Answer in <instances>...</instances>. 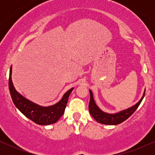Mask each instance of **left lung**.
Masks as SVG:
<instances>
[{"label":"left lung","instance_id":"obj_1","mask_svg":"<svg viewBox=\"0 0 155 155\" xmlns=\"http://www.w3.org/2000/svg\"><path fill=\"white\" fill-rule=\"evenodd\" d=\"M90 101L89 104V111H90V114L92 115L95 120L97 122L104 124H108V125H116V124H120L125 121L127 119H128L131 115L134 113L135 111L138 108L143 97L145 95V91L143 92V96L140 101L133 106L132 107H130L127 109L122 110L120 112H117L115 114H108L106 112L103 111L100 109V108L97 106L95 102V100L93 98V95L92 92L90 90Z\"/></svg>","mask_w":155,"mask_h":155}]
</instances>
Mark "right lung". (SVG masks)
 Segmentation results:
<instances>
[{
    "label": "right lung",
    "instance_id": "add662e5",
    "mask_svg": "<svg viewBox=\"0 0 155 155\" xmlns=\"http://www.w3.org/2000/svg\"><path fill=\"white\" fill-rule=\"evenodd\" d=\"M12 68L11 66L8 87L12 101L15 106L28 119L40 125H49L57 122L64 114L70 94L74 87L64 94L62 99L54 105L41 106L23 97L16 90L12 80Z\"/></svg>",
    "mask_w": 155,
    "mask_h": 155
}]
</instances>
